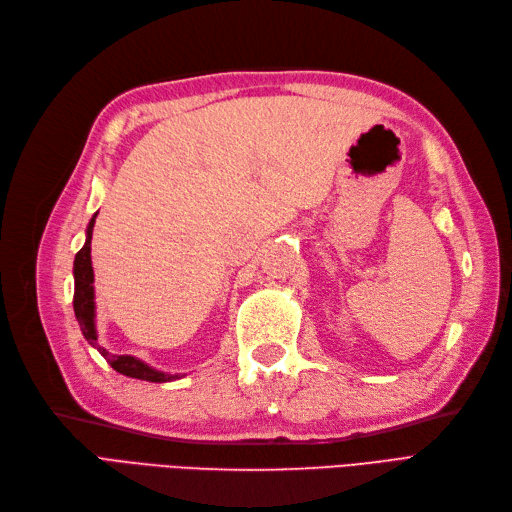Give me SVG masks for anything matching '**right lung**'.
Segmentation results:
<instances>
[{
	"mask_svg": "<svg viewBox=\"0 0 512 512\" xmlns=\"http://www.w3.org/2000/svg\"><path fill=\"white\" fill-rule=\"evenodd\" d=\"M97 214L90 218L86 227V242L80 248V253L75 255L73 261V279H75V294H73V311L75 318L80 322L82 335L86 342L93 346L99 355L106 359L112 368L129 378H138V381H149V383H170L177 381V378L186 374H170L155 370L153 365L144 363L142 359L134 355H112L97 342V305H95V272H93V259H90V240H93V227H95Z\"/></svg>",
	"mask_w": 512,
	"mask_h": 512,
	"instance_id": "1",
	"label": "right lung"
}]
</instances>
